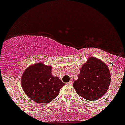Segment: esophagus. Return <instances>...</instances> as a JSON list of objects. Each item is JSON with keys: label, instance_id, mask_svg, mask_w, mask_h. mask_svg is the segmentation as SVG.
<instances>
[{"label": "esophagus", "instance_id": "1", "mask_svg": "<svg viewBox=\"0 0 125 125\" xmlns=\"http://www.w3.org/2000/svg\"><path fill=\"white\" fill-rule=\"evenodd\" d=\"M66 84H69V85H72L73 84V81H70L69 82L67 83Z\"/></svg>", "mask_w": 125, "mask_h": 125}]
</instances>
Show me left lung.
<instances>
[{
    "mask_svg": "<svg viewBox=\"0 0 125 125\" xmlns=\"http://www.w3.org/2000/svg\"><path fill=\"white\" fill-rule=\"evenodd\" d=\"M111 82L108 66L95 57H90L81 67L73 87L76 93L86 100H96L106 93Z\"/></svg>",
    "mask_w": 125,
    "mask_h": 125,
    "instance_id": "obj_1",
    "label": "left lung"
}]
</instances>
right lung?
<instances>
[{"label": "right lung", "mask_w": 125, "mask_h": 125, "mask_svg": "<svg viewBox=\"0 0 125 125\" xmlns=\"http://www.w3.org/2000/svg\"><path fill=\"white\" fill-rule=\"evenodd\" d=\"M52 67L42 62L30 66L23 73L21 84L24 91L38 103H49L58 96L65 84L51 73Z\"/></svg>", "instance_id": "obj_1"}]
</instances>
